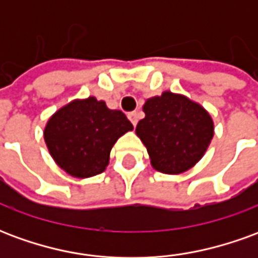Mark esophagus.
I'll return each instance as SVG.
<instances>
[{
	"mask_svg": "<svg viewBox=\"0 0 258 258\" xmlns=\"http://www.w3.org/2000/svg\"><path fill=\"white\" fill-rule=\"evenodd\" d=\"M138 117H140V116H138V113L137 112H131V113H128V118H130V121H131V123H133V125H137V123H138Z\"/></svg>",
	"mask_w": 258,
	"mask_h": 258,
	"instance_id": "1",
	"label": "esophagus"
}]
</instances>
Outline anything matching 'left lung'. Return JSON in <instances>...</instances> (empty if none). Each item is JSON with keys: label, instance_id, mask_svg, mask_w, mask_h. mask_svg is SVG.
<instances>
[{"label": "left lung", "instance_id": "left-lung-1", "mask_svg": "<svg viewBox=\"0 0 258 258\" xmlns=\"http://www.w3.org/2000/svg\"><path fill=\"white\" fill-rule=\"evenodd\" d=\"M144 112L145 118L135 131L157 171L184 173L199 162L214 134L210 114L203 107L167 91L148 99Z\"/></svg>", "mask_w": 258, "mask_h": 258}]
</instances>
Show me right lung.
<instances>
[{
  "mask_svg": "<svg viewBox=\"0 0 258 258\" xmlns=\"http://www.w3.org/2000/svg\"><path fill=\"white\" fill-rule=\"evenodd\" d=\"M133 130L121 110L107 109L91 96L69 103L49 118L44 138L53 160L68 174L87 178L101 174L118 137Z\"/></svg>",
  "mask_w": 258,
  "mask_h": 258,
  "instance_id": "obj_1",
  "label": "right lung"
}]
</instances>
